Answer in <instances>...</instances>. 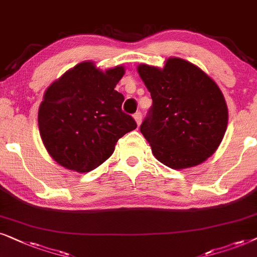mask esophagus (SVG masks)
Segmentation results:
<instances>
[{
	"instance_id": "obj_1",
	"label": "esophagus",
	"mask_w": 257,
	"mask_h": 257,
	"mask_svg": "<svg viewBox=\"0 0 257 257\" xmlns=\"http://www.w3.org/2000/svg\"><path fill=\"white\" fill-rule=\"evenodd\" d=\"M134 118H135L136 123H138V125L141 124V121H142V112H141V111L135 112V114H134Z\"/></svg>"
}]
</instances>
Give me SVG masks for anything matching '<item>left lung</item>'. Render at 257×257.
<instances>
[{
  "instance_id": "left-lung-1",
  "label": "left lung",
  "mask_w": 257,
  "mask_h": 257,
  "mask_svg": "<svg viewBox=\"0 0 257 257\" xmlns=\"http://www.w3.org/2000/svg\"><path fill=\"white\" fill-rule=\"evenodd\" d=\"M153 104L140 131L154 156L174 169L197 166L220 146L228 124L223 94L208 75L177 57L163 69L140 64Z\"/></svg>"
}]
</instances>
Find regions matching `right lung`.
Wrapping results in <instances>:
<instances>
[{
    "instance_id": "obj_1",
    "label": "right lung",
    "mask_w": 257,
    "mask_h": 257,
    "mask_svg": "<svg viewBox=\"0 0 257 257\" xmlns=\"http://www.w3.org/2000/svg\"><path fill=\"white\" fill-rule=\"evenodd\" d=\"M124 68L101 71L93 62L68 70L47 89L39 128L50 156L67 169L87 173L114 153L115 145L138 126L122 111L124 96L115 90Z\"/></svg>"
}]
</instances>
